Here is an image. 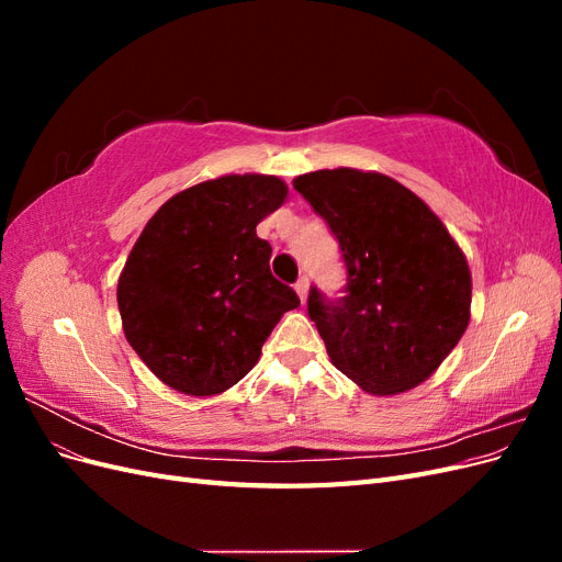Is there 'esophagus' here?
<instances>
[{"instance_id":"1","label":"esophagus","mask_w":562,"mask_h":562,"mask_svg":"<svg viewBox=\"0 0 562 562\" xmlns=\"http://www.w3.org/2000/svg\"><path fill=\"white\" fill-rule=\"evenodd\" d=\"M295 293L300 295V300H302V302H307V295H310V281L302 277V279L295 283Z\"/></svg>"}]
</instances>
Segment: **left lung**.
I'll return each instance as SVG.
<instances>
[{
	"label": "left lung",
	"mask_w": 562,
	"mask_h": 562,
	"mask_svg": "<svg viewBox=\"0 0 562 562\" xmlns=\"http://www.w3.org/2000/svg\"><path fill=\"white\" fill-rule=\"evenodd\" d=\"M295 190L326 220L347 295L316 288L307 310L333 366L372 396L429 380L471 318V271L440 217L394 178L359 168L304 173Z\"/></svg>",
	"instance_id": "1"
}]
</instances>
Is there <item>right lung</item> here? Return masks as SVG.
Returning a JSON list of instances; mask_svg holds the SVG:
<instances>
[{
	"instance_id": "1",
	"label": "right lung",
	"mask_w": 562,
	"mask_h": 562,
	"mask_svg": "<svg viewBox=\"0 0 562 562\" xmlns=\"http://www.w3.org/2000/svg\"><path fill=\"white\" fill-rule=\"evenodd\" d=\"M288 196L277 176H220L187 187L149 217L119 274L116 304L133 351L180 394L215 396L246 378L285 312L258 223Z\"/></svg>"
}]
</instances>
